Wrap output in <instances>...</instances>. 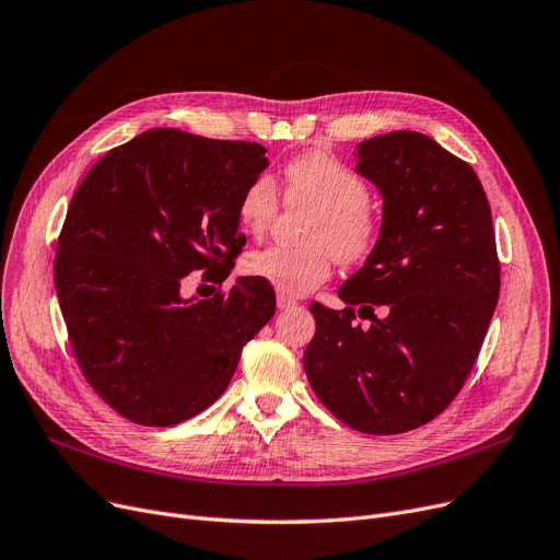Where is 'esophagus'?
<instances>
[{
	"label": "esophagus",
	"instance_id": "obj_1",
	"mask_svg": "<svg viewBox=\"0 0 560 560\" xmlns=\"http://www.w3.org/2000/svg\"><path fill=\"white\" fill-rule=\"evenodd\" d=\"M296 305H299V301H296L294 296L278 294V310H292V307H296Z\"/></svg>",
	"mask_w": 560,
	"mask_h": 560
}]
</instances>
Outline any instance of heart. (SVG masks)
I'll use <instances>...</instances> for the list:
<instances>
[{"label":"heart","instance_id":"obj_1","mask_svg":"<svg viewBox=\"0 0 560 560\" xmlns=\"http://www.w3.org/2000/svg\"><path fill=\"white\" fill-rule=\"evenodd\" d=\"M284 195L292 205H312L303 248L268 245L245 255L243 271L276 287L280 294L299 296L326 282L332 259H363L376 241V218L368 207V184L324 151H307L284 167ZM280 207L278 186L268 174H257L238 197L236 215L248 234H264Z\"/></svg>","mask_w":560,"mask_h":560}]
</instances>
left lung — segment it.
Instances as JSON below:
<instances>
[{
    "mask_svg": "<svg viewBox=\"0 0 560 560\" xmlns=\"http://www.w3.org/2000/svg\"><path fill=\"white\" fill-rule=\"evenodd\" d=\"M355 172L384 197L382 232L340 287L345 310L310 305L303 365L335 418L401 434L448 409L476 365L501 289L497 236L474 167L422 132L361 142ZM355 306L370 329L352 322Z\"/></svg>",
    "mask_w": 560,
    "mask_h": 560,
    "instance_id": "obj_1",
    "label": "left lung"
}]
</instances>
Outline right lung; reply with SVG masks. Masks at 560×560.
<instances>
[{
  "label": "right lung",
  "mask_w": 560,
  "mask_h": 560,
  "mask_svg": "<svg viewBox=\"0 0 560 560\" xmlns=\"http://www.w3.org/2000/svg\"><path fill=\"white\" fill-rule=\"evenodd\" d=\"M257 142L151 128L107 151L75 190L55 287L78 365L107 405L170 428L225 393L243 347L276 315V292L238 278L192 301V271L225 282L245 245L238 197L268 165Z\"/></svg>",
  "instance_id": "right-lung-1"
}]
</instances>
